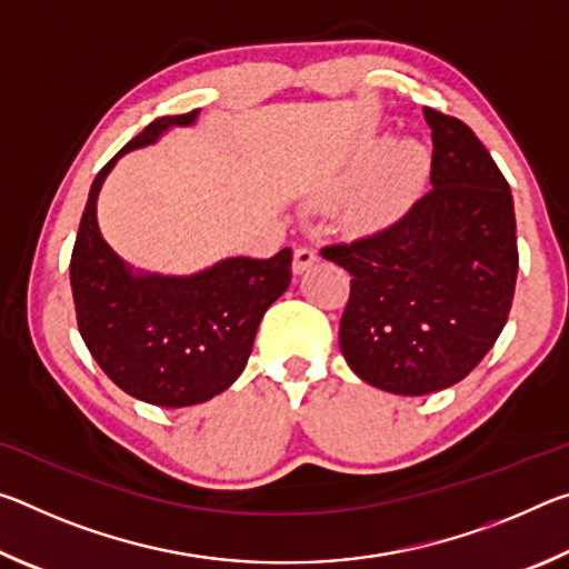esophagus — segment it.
Returning <instances> with one entry per match:
<instances>
[{"mask_svg": "<svg viewBox=\"0 0 569 569\" xmlns=\"http://www.w3.org/2000/svg\"><path fill=\"white\" fill-rule=\"evenodd\" d=\"M316 261H319V253H316L313 248L301 246V248L293 250V271L296 273H303L306 268H311Z\"/></svg>", "mask_w": 569, "mask_h": 569, "instance_id": "esophagus-1", "label": "esophagus"}]
</instances>
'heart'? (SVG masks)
I'll return each mask as SVG.
<instances>
[{"mask_svg":"<svg viewBox=\"0 0 569 569\" xmlns=\"http://www.w3.org/2000/svg\"><path fill=\"white\" fill-rule=\"evenodd\" d=\"M429 172V158L417 142H397L389 150L373 146L363 152V158L346 172L339 192H349L360 180L349 208H346V223L353 230H383L407 213L413 200L421 192L423 180Z\"/></svg>","mask_w":569,"mask_h":569,"instance_id":"b5f03b06","label":"heart"}]
</instances>
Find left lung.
<instances>
[{"label":"left lung","instance_id":"8db88e82","mask_svg":"<svg viewBox=\"0 0 569 569\" xmlns=\"http://www.w3.org/2000/svg\"><path fill=\"white\" fill-rule=\"evenodd\" d=\"M431 188L397 223L321 248L351 273L339 341L371 387L423 397L475 371L502 333L517 283L512 192L465 122L423 108Z\"/></svg>","mask_w":569,"mask_h":569}]
</instances>
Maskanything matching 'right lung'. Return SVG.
<instances>
[{
    "instance_id": "add662e5",
    "label": "right lung",
    "mask_w": 569,
    "mask_h": 569,
    "mask_svg": "<svg viewBox=\"0 0 569 569\" xmlns=\"http://www.w3.org/2000/svg\"><path fill=\"white\" fill-rule=\"evenodd\" d=\"M196 112L150 122L90 188L70 261L77 329L92 359L130 397L180 409L226 391L253 351L268 311L291 283V248L271 258H228L190 278L132 276L98 228V192L114 160L156 142Z\"/></svg>"
}]
</instances>
